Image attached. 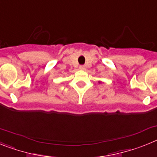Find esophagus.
<instances>
[{
  "label": "esophagus",
  "mask_w": 157,
  "mask_h": 157,
  "mask_svg": "<svg viewBox=\"0 0 157 157\" xmlns=\"http://www.w3.org/2000/svg\"><path fill=\"white\" fill-rule=\"evenodd\" d=\"M79 69L80 70H82V71H84V70H86V66L85 65L79 66Z\"/></svg>",
  "instance_id": "obj_1"
}]
</instances>
